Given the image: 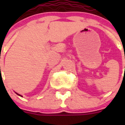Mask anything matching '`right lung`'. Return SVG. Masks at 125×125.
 Segmentation results:
<instances>
[{
    "mask_svg": "<svg viewBox=\"0 0 125 125\" xmlns=\"http://www.w3.org/2000/svg\"><path fill=\"white\" fill-rule=\"evenodd\" d=\"M15 93H16V92H15ZM16 94H17V95H19V96H21V97H22V95H21V94H18V93H16Z\"/></svg>",
    "mask_w": 125,
    "mask_h": 125,
    "instance_id": "right-lung-1",
    "label": "right lung"
}]
</instances>
